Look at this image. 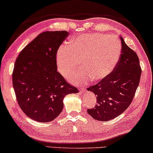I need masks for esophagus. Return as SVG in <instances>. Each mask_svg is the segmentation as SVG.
I'll return each instance as SVG.
<instances>
[{"instance_id":"esophagus-1","label":"esophagus","mask_w":153,"mask_h":153,"mask_svg":"<svg viewBox=\"0 0 153 153\" xmlns=\"http://www.w3.org/2000/svg\"><path fill=\"white\" fill-rule=\"evenodd\" d=\"M85 91H86V89H85L84 88L79 89V92L80 93H84V92H85Z\"/></svg>"}]
</instances>
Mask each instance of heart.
Masks as SVG:
<instances>
[{"instance_id":"1","label":"heart","mask_w":153,"mask_h":153,"mask_svg":"<svg viewBox=\"0 0 153 153\" xmlns=\"http://www.w3.org/2000/svg\"><path fill=\"white\" fill-rule=\"evenodd\" d=\"M122 53L117 38L108 34H82L71 41L69 48L61 45L56 54L58 72L65 78L80 69L81 62L85 72L72 77L75 84L100 81L108 76L115 68Z\"/></svg>"}]
</instances>
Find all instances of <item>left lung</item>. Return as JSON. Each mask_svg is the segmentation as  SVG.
Listing matches in <instances>:
<instances>
[{
    "instance_id": "left-lung-1",
    "label": "left lung",
    "mask_w": 153,
    "mask_h": 153,
    "mask_svg": "<svg viewBox=\"0 0 153 153\" xmlns=\"http://www.w3.org/2000/svg\"><path fill=\"white\" fill-rule=\"evenodd\" d=\"M120 39L122 53L115 68L105 79L87 88L97 96V105L87 110L96 120L105 122L120 115L131 103L139 84L141 67L138 55L122 37Z\"/></svg>"
}]
</instances>
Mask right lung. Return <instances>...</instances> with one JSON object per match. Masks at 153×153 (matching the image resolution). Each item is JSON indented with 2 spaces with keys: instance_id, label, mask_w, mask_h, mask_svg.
I'll return each instance as SVG.
<instances>
[{
  "instance_id": "add662e5",
  "label": "right lung",
  "mask_w": 153,
  "mask_h": 153,
  "mask_svg": "<svg viewBox=\"0 0 153 153\" xmlns=\"http://www.w3.org/2000/svg\"><path fill=\"white\" fill-rule=\"evenodd\" d=\"M66 31H44L26 45L16 59L13 85L19 108L31 120L48 122L63 109V98L78 89L57 72L56 54Z\"/></svg>"
}]
</instances>
